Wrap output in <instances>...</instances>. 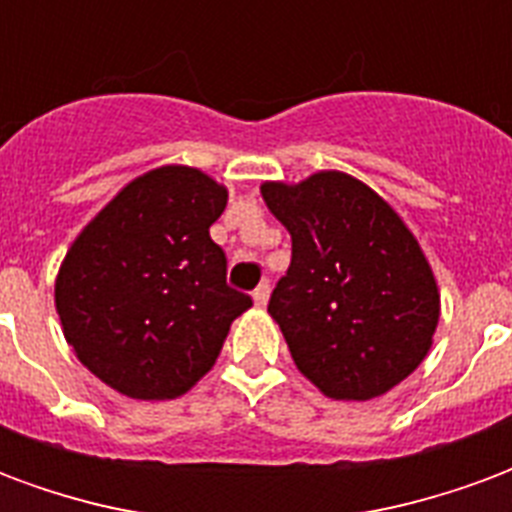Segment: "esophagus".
I'll list each match as a JSON object with an SVG mask.
<instances>
[{
	"label": "esophagus",
	"mask_w": 512,
	"mask_h": 512,
	"mask_svg": "<svg viewBox=\"0 0 512 512\" xmlns=\"http://www.w3.org/2000/svg\"><path fill=\"white\" fill-rule=\"evenodd\" d=\"M267 300H270V284H259L253 289V303L259 308L267 306Z\"/></svg>",
	"instance_id": "obj_1"
}]
</instances>
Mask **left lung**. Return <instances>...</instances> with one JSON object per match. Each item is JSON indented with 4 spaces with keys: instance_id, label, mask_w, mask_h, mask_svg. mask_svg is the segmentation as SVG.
<instances>
[{
    "instance_id": "left-lung-1",
    "label": "left lung",
    "mask_w": 512,
    "mask_h": 512,
    "mask_svg": "<svg viewBox=\"0 0 512 512\" xmlns=\"http://www.w3.org/2000/svg\"><path fill=\"white\" fill-rule=\"evenodd\" d=\"M262 198L292 237V264L270 297L295 366L331 400H375L433 347L441 292L419 239L386 198L342 170Z\"/></svg>"
}]
</instances>
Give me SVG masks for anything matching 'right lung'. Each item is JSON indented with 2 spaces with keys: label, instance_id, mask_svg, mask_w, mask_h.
<instances>
[{
  "label": "right lung",
  "instance_id": "obj_1",
  "mask_svg": "<svg viewBox=\"0 0 512 512\" xmlns=\"http://www.w3.org/2000/svg\"><path fill=\"white\" fill-rule=\"evenodd\" d=\"M228 190L190 165L132 179L79 231L54 278L65 342L132 400H176L204 378L253 300L226 284L209 237Z\"/></svg>",
  "mask_w": 512,
  "mask_h": 512
}]
</instances>
